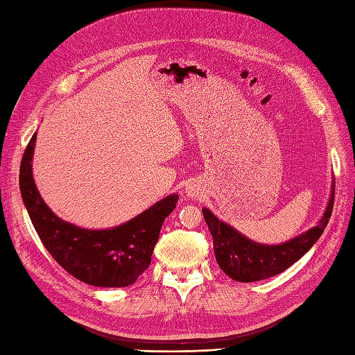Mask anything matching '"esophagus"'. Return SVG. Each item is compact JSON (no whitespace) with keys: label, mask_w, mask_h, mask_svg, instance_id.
I'll return each instance as SVG.
<instances>
[{"label":"esophagus","mask_w":355,"mask_h":355,"mask_svg":"<svg viewBox=\"0 0 355 355\" xmlns=\"http://www.w3.org/2000/svg\"><path fill=\"white\" fill-rule=\"evenodd\" d=\"M186 193H187V195H191V197H195V189H193V187H192L191 184L186 187Z\"/></svg>","instance_id":"34e87169"}]
</instances>
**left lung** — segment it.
Here are the masks:
<instances>
[{"label":"left lung","instance_id":"obj_1","mask_svg":"<svg viewBox=\"0 0 355 355\" xmlns=\"http://www.w3.org/2000/svg\"><path fill=\"white\" fill-rule=\"evenodd\" d=\"M334 187L333 184L322 220L302 235L276 245L254 243L232 225L218 220L209 209H202L210 235L214 238V252L218 266L225 275L238 282H256L282 273L302 258L322 236L333 212Z\"/></svg>","mask_w":355,"mask_h":355}]
</instances>
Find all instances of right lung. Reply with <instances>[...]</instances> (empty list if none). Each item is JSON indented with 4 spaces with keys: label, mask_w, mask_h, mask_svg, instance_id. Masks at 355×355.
Returning a JSON list of instances; mask_svg holds the SVG:
<instances>
[{
    "label": "right lung",
    "mask_w": 355,
    "mask_h": 355,
    "mask_svg": "<svg viewBox=\"0 0 355 355\" xmlns=\"http://www.w3.org/2000/svg\"><path fill=\"white\" fill-rule=\"evenodd\" d=\"M36 134L30 139L19 168V189L33 227L59 266L79 281L120 288L137 281L150 263L162 224L178 202L172 193L117 227L88 230L51 212L36 189L32 160Z\"/></svg>",
    "instance_id": "1"
}]
</instances>
